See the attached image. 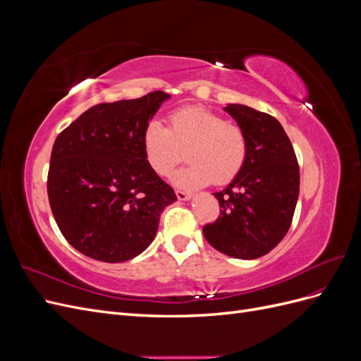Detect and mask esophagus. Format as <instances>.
<instances>
[{
    "label": "esophagus",
    "instance_id": "obj_1",
    "mask_svg": "<svg viewBox=\"0 0 361 361\" xmlns=\"http://www.w3.org/2000/svg\"><path fill=\"white\" fill-rule=\"evenodd\" d=\"M176 197H178L179 200L185 202V200H190V199H191V194H190V192H187V191H180V190H178V191H176Z\"/></svg>",
    "mask_w": 361,
    "mask_h": 361
}]
</instances>
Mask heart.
<instances>
[{"instance_id": "1", "label": "heart", "mask_w": 361, "mask_h": 361, "mask_svg": "<svg viewBox=\"0 0 361 361\" xmlns=\"http://www.w3.org/2000/svg\"><path fill=\"white\" fill-rule=\"evenodd\" d=\"M146 161L159 176H166L187 149L190 164L173 173L182 188H199L211 180L224 185L243 170L248 140L244 129L203 106L178 108L169 116V128L150 120L143 130Z\"/></svg>"}]
</instances>
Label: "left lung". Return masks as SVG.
I'll list each match as a JSON object with an SVG mask.
<instances>
[{
  "label": "left lung",
  "instance_id": "8db88e82",
  "mask_svg": "<svg viewBox=\"0 0 361 361\" xmlns=\"http://www.w3.org/2000/svg\"><path fill=\"white\" fill-rule=\"evenodd\" d=\"M224 111L244 129L248 154L243 170L220 191V216L203 226L206 241L236 259L265 256L288 233L300 194V167L277 118L228 104Z\"/></svg>",
  "mask_w": 361,
  "mask_h": 361
}]
</instances>
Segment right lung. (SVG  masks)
<instances>
[{
	"instance_id": "add662e5",
	"label": "right lung",
	"mask_w": 361,
	"mask_h": 361,
	"mask_svg": "<svg viewBox=\"0 0 361 361\" xmlns=\"http://www.w3.org/2000/svg\"><path fill=\"white\" fill-rule=\"evenodd\" d=\"M170 94L97 104L52 146L48 199L66 241L92 259L118 264L150 245L164 207L178 197L150 169L143 130Z\"/></svg>"
}]
</instances>
